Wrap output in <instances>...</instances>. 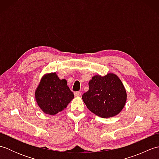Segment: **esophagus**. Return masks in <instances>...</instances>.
Segmentation results:
<instances>
[{"instance_id":"esophagus-1","label":"esophagus","mask_w":159,"mask_h":159,"mask_svg":"<svg viewBox=\"0 0 159 159\" xmlns=\"http://www.w3.org/2000/svg\"><path fill=\"white\" fill-rule=\"evenodd\" d=\"M74 96H75L76 97H80V96H81V93H80V92H74Z\"/></svg>"}]
</instances>
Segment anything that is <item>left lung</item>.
Segmentation results:
<instances>
[{"instance_id": "obj_1", "label": "left lung", "mask_w": 159, "mask_h": 159, "mask_svg": "<svg viewBox=\"0 0 159 159\" xmlns=\"http://www.w3.org/2000/svg\"><path fill=\"white\" fill-rule=\"evenodd\" d=\"M82 99L88 109L100 117H112L119 114L126 104V90L120 78L113 73L93 76L89 90Z\"/></svg>"}]
</instances>
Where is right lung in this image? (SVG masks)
Here are the masks:
<instances>
[{
    "mask_svg": "<svg viewBox=\"0 0 159 159\" xmlns=\"http://www.w3.org/2000/svg\"><path fill=\"white\" fill-rule=\"evenodd\" d=\"M36 102L43 113L54 116L66 109L74 98L66 79L56 72L47 73L40 80L35 92Z\"/></svg>",
    "mask_w": 159,
    "mask_h": 159,
    "instance_id": "1",
    "label": "right lung"
}]
</instances>
